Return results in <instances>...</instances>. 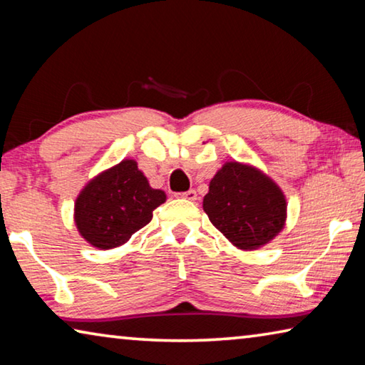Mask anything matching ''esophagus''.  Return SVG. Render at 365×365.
Masks as SVG:
<instances>
[{
  "label": "esophagus",
  "mask_w": 365,
  "mask_h": 365,
  "mask_svg": "<svg viewBox=\"0 0 365 365\" xmlns=\"http://www.w3.org/2000/svg\"><path fill=\"white\" fill-rule=\"evenodd\" d=\"M180 196H182V197H185V200H188V201H196V197H197V195H196V191H195V190H188V191H185V193H182Z\"/></svg>",
  "instance_id": "1"
}]
</instances>
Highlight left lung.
<instances>
[{
  "mask_svg": "<svg viewBox=\"0 0 365 365\" xmlns=\"http://www.w3.org/2000/svg\"><path fill=\"white\" fill-rule=\"evenodd\" d=\"M202 209L228 242L245 251L272 242L287 220V200L279 185L237 160L225 163L214 175Z\"/></svg>",
  "mask_w": 365,
  "mask_h": 365,
  "instance_id": "1",
  "label": "left lung"
}]
</instances>
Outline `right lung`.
<instances>
[{"mask_svg": "<svg viewBox=\"0 0 365 365\" xmlns=\"http://www.w3.org/2000/svg\"><path fill=\"white\" fill-rule=\"evenodd\" d=\"M165 201L138 169L137 160L123 159L85 185L76 200L77 230L98 250H113L150 224L153 211Z\"/></svg>", "mask_w": 365, "mask_h": 365, "instance_id": "right-lung-1", "label": "right lung"}]
</instances>
